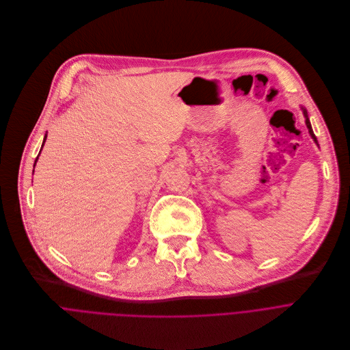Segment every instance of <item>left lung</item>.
Listing matches in <instances>:
<instances>
[{
  "label": "left lung",
  "mask_w": 350,
  "mask_h": 350,
  "mask_svg": "<svg viewBox=\"0 0 350 350\" xmlns=\"http://www.w3.org/2000/svg\"><path fill=\"white\" fill-rule=\"evenodd\" d=\"M302 110H304V116H305V122H306V126H308V129H309V133H310V136L313 137V141L317 144V139H316V136H314V133H313V129H312V125H310V121H309V117H308V111L302 107Z\"/></svg>",
  "instance_id": "left-lung-1"
}]
</instances>
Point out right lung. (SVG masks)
Listing matches in <instances>:
<instances>
[{"instance_id":"obj_1","label":"right lung","mask_w":350,"mask_h":350,"mask_svg":"<svg viewBox=\"0 0 350 350\" xmlns=\"http://www.w3.org/2000/svg\"><path fill=\"white\" fill-rule=\"evenodd\" d=\"M45 139H46V135H45V137H44V142H45ZM42 146H44V144H42ZM37 159H38V157H37ZM36 161H37V160H36ZM34 165H36V163H34ZM33 172H34V171H33Z\"/></svg>"}]
</instances>
